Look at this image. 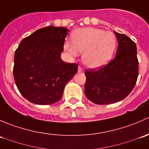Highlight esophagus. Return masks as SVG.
<instances>
[{
  "label": "esophagus",
  "instance_id": "1",
  "mask_svg": "<svg viewBox=\"0 0 149 149\" xmlns=\"http://www.w3.org/2000/svg\"><path fill=\"white\" fill-rule=\"evenodd\" d=\"M78 70H79V72H81V71H83L84 69H83V68L81 67V66L79 65V68H78Z\"/></svg>",
  "mask_w": 149,
  "mask_h": 149
}]
</instances>
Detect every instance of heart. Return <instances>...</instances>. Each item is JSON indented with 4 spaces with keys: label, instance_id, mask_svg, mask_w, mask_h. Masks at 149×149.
Masks as SVG:
<instances>
[{
    "label": "heart",
    "instance_id": "b5f03b06",
    "mask_svg": "<svg viewBox=\"0 0 149 149\" xmlns=\"http://www.w3.org/2000/svg\"><path fill=\"white\" fill-rule=\"evenodd\" d=\"M71 43L64 48L70 55L83 52L82 59L88 67L97 68L108 62L113 55L117 44L116 37L111 31L95 28L77 29L71 35Z\"/></svg>",
    "mask_w": 149,
    "mask_h": 149
}]
</instances>
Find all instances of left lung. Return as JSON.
<instances>
[{"mask_svg":"<svg viewBox=\"0 0 149 149\" xmlns=\"http://www.w3.org/2000/svg\"><path fill=\"white\" fill-rule=\"evenodd\" d=\"M114 32L118 41L115 58L103 67L85 71L84 92L97 104H109L124 100L133 89L139 76L136 43L125 34Z\"/></svg>","mask_w":149,"mask_h":149,"instance_id":"left-lung-1","label":"left lung"}]
</instances>
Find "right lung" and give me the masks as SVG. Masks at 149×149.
Returning <instances> with one entry per match:
<instances>
[{"label": "right lung", "mask_w": 149, "mask_h": 149, "mask_svg": "<svg viewBox=\"0 0 149 149\" xmlns=\"http://www.w3.org/2000/svg\"><path fill=\"white\" fill-rule=\"evenodd\" d=\"M68 31L52 26L40 29L24 38L15 51V83L30 102H58L66 84L77 73V63H66L61 58Z\"/></svg>", "instance_id": "right-lung-1"}]
</instances>
